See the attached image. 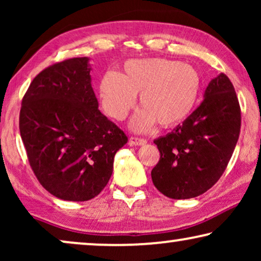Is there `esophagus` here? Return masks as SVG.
Segmentation results:
<instances>
[{
	"mask_svg": "<svg viewBox=\"0 0 261 261\" xmlns=\"http://www.w3.org/2000/svg\"><path fill=\"white\" fill-rule=\"evenodd\" d=\"M147 140L142 138H135V137H130L129 138V145L132 146H142L145 145Z\"/></svg>",
	"mask_w": 261,
	"mask_h": 261,
	"instance_id": "34e87169",
	"label": "esophagus"
}]
</instances>
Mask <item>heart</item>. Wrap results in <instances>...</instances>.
<instances>
[{
    "instance_id": "b5f03b06",
    "label": "heart",
    "mask_w": 261,
    "mask_h": 261,
    "mask_svg": "<svg viewBox=\"0 0 261 261\" xmlns=\"http://www.w3.org/2000/svg\"><path fill=\"white\" fill-rule=\"evenodd\" d=\"M201 88V74L189 64L166 58L130 59L121 73L109 71L102 77L99 99L107 115L121 121L140 95L142 108L130 126L145 132L155 122L164 128L183 122L194 110Z\"/></svg>"
}]
</instances>
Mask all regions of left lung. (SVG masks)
Segmentation results:
<instances>
[{"instance_id": "8db88e82", "label": "left lung", "mask_w": 261, "mask_h": 261, "mask_svg": "<svg viewBox=\"0 0 261 261\" xmlns=\"http://www.w3.org/2000/svg\"><path fill=\"white\" fill-rule=\"evenodd\" d=\"M241 127V109L229 78L210 82L204 99L181 124L154 144L160 159L151 176L154 187L173 199L204 194L229 163Z\"/></svg>"}]
</instances>
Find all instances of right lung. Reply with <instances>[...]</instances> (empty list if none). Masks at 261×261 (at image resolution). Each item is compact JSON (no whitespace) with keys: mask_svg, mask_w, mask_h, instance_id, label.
Returning a JSON list of instances; mask_svg holds the SVG:
<instances>
[{"mask_svg":"<svg viewBox=\"0 0 261 261\" xmlns=\"http://www.w3.org/2000/svg\"><path fill=\"white\" fill-rule=\"evenodd\" d=\"M87 57L46 67L22 98L19 127L39 183L56 197L84 202L101 192L127 135L98 109Z\"/></svg>","mask_w":261,"mask_h":261,"instance_id":"right-lung-1","label":"right lung"}]
</instances>
